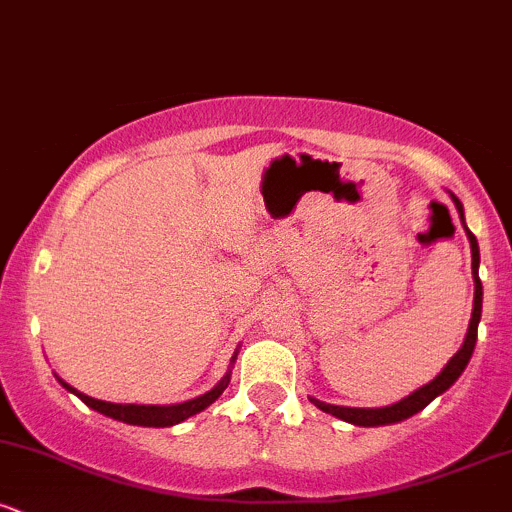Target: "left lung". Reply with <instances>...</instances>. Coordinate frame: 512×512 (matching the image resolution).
Masks as SVG:
<instances>
[{
	"instance_id": "left-lung-1",
	"label": "left lung",
	"mask_w": 512,
	"mask_h": 512,
	"mask_svg": "<svg viewBox=\"0 0 512 512\" xmlns=\"http://www.w3.org/2000/svg\"><path fill=\"white\" fill-rule=\"evenodd\" d=\"M452 202H455L457 214H460V221L464 226V233L469 238V248H472V276H474V308H472V317H469V327L467 334H464V342L460 346L455 356L445 363V368L440 370L436 378L431 383H426L419 390H414L411 395H407L399 402L390 404V407H380V409H358V407H337V404H327L320 402V399L310 397V402L315 404L317 409H322L325 414L337 416V419L346 421V424H354V426H387V424H399V421L409 419V416L419 414L421 409H426L433 399L443 395L445 390H450L452 385L457 383V378L464 373L467 368L469 358L474 354V344H477V330H479V320H481V301H484V289H481V279H479V243L474 238V233L469 231L467 223H464V209L462 202L450 192Z\"/></svg>"
}]
</instances>
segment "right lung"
Segmentation results:
<instances>
[{"label": "right lung", "instance_id": "add662e5", "mask_svg": "<svg viewBox=\"0 0 512 512\" xmlns=\"http://www.w3.org/2000/svg\"><path fill=\"white\" fill-rule=\"evenodd\" d=\"M236 358H238V349L231 358V366H228L226 375H223L219 383L211 387L209 392H204V395H199L195 399H187V402H180V404H115V402H103V399H93V397L84 395V392H79L76 387L64 383L62 378H57V383H60L67 392H72V395L79 397L81 402L86 404V407L96 409L98 414L110 416V419H115V421H122V424L146 426V428H168V426L182 424V421L190 419V416L199 414V411H204L209 407V404H214L216 399L223 395V390H226L228 383H231V368H233V363H236Z\"/></svg>", "mask_w": 512, "mask_h": 512}]
</instances>
